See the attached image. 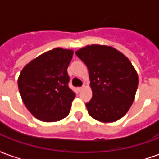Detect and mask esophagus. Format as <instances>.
Instances as JSON below:
<instances>
[{"instance_id": "34e87169", "label": "esophagus", "mask_w": 159, "mask_h": 159, "mask_svg": "<svg viewBox=\"0 0 159 159\" xmlns=\"http://www.w3.org/2000/svg\"><path fill=\"white\" fill-rule=\"evenodd\" d=\"M83 89H84V86H83V87H79V88H77V90H78V91H79V92H81V91H82V90H83Z\"/></svg>"}]
</instances>
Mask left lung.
Returning <instances> with one entry per match:
<instances>
[{
	"label": "left lung",
	"instance_id": "1",
	"mask_svg": "<svg viewBox=\"0 0 159 159\" xmlns=\"http://www.w3.org/2000/svg\"><path fill=\"white\" fill-rule=\"evenodd\" d=\"M76 54L89 73L93 96L86 103L89 114L103 123L122 118L133 103L139 82L129 59L111 47L95 44Z\"/></svg>",
	"mask_w": 159,
	"mask_h": 159
}]
</instances>
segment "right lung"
I'll return each mask as SVG.
<instances>
[{
	"instance_id": "obj_1",
	"label": "right lung",
	"mask_w": 159,
	"mask_h": 159,
	"mask_svg": "<svg viewBox=\"0 0 159 159\" xmlns=\"http://www.w3.org/2000/svg\"><path fill=\"white\" fill-rule=\"evenodd\" d=\"M70 49L54 48L26 65L18 86L30 112L43 122H56L68 116L76 93L68 86L67 68L72 59Z\"/></svg>"
}]
</instances>
